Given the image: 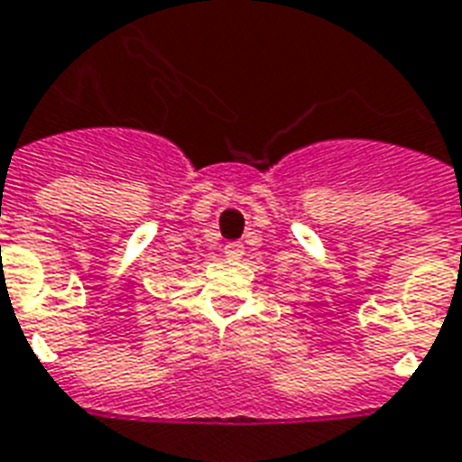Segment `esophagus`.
<instances>
[{
    "label": "esophagus",
    "mask_w": 462,
    "mask_h": 462,
    "mask_svg": "<svg viewBox=\"0 0 462 462\" xmlns=\"http://www.w3.org/2000/svg\"><path fill=\"white\" fill-rule=\"evenodd\" d=\"M225 256L232 261H239L245 256V246L239 245V242H227V245H225Z\"/></svg>",
    "instance_id": "esophagus-1"
}]
</instances>
